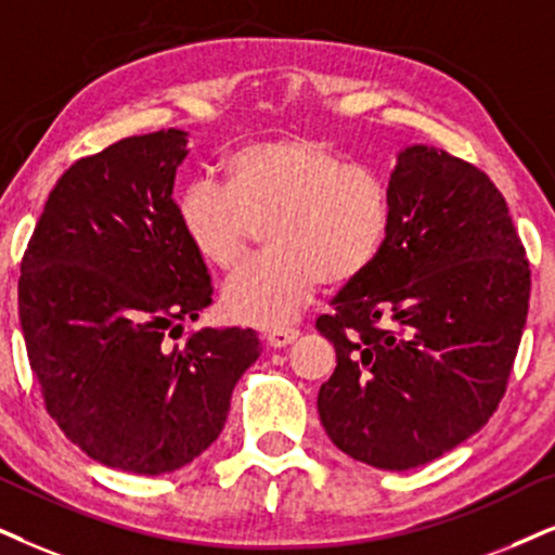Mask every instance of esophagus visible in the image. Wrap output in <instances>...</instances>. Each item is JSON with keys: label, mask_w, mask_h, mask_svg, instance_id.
<instances>
[{"label": "esophagus", "mask_w": 555, "mask_h": 555, "mask_svg": "<svg viewBox=\"0 0 555 555\" xmlns=\"http://www.w3.org/2000/svg\"><path fill=\"white\" fill-rule=\"evenodd\" d=\"M297 338H299V330H294V327L271 330V333L266 335V340H269L271 348H286V346H292Z\"/></svg>", "instance_id": "1"}]
</instances>
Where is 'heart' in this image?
<instances>
[{"label": "heart", "mask_w": 555, "mask_h": 555, "mask_svg": "<svg viewBox=\"0 0 555 555\" xmlns=\"http://www.w3.org/2000/svg\"><path fill=\"white\" fill-rule=\"evenodd\" d=\"M181 235L209 269L233 271L261 230L266 261L243 266L222 289V312L282 330L325 282L346 286L378 261L391 230L387 181L322 138L245 145L225 160V186L194 181L177 202Z\"/></svg>", "instance_id": "b5f03b06"}]
</instances>
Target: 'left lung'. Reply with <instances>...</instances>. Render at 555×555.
Instances as JSON below:
<instances>
[{
	"label": "left lung",
	"instance_id": "8db88e82",
	"mask_svg": "<svg viewBox=\"0 0 555 555\" xmlns=\"http://www.w3.org/2000/svg\"><path fill=\"white\" fill-rule=\"evenodd\" d=\"M378 261L320 314L335 346L318 410L361 464L406 472L494 415L520 346L530 266L492 179L433 145L399 151Z\"/></svg>",
	"mask_w": 555,
	"mask_h": 555
}]
</instances>
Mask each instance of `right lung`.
Wrapping results in <instances>:
<instances>
[{"label":"right lung","mask_w":555,"mask_h":555,"mask_svg":"<svg viewBox=\"0 0 555 555\" xmlns=\"http://www.w3.org/2000/svg\"><path fill=\"white\" fill-rule=\"evenodd\" d=\"M186 153V132L171 128L76 160L20 266V325L48 415L89 459L145 476L215 443L237 378L261 356L250 327L173 343L212 305L173 202Z\"/></svg>","instance_id":"right-lung-1"}]
</instances>
